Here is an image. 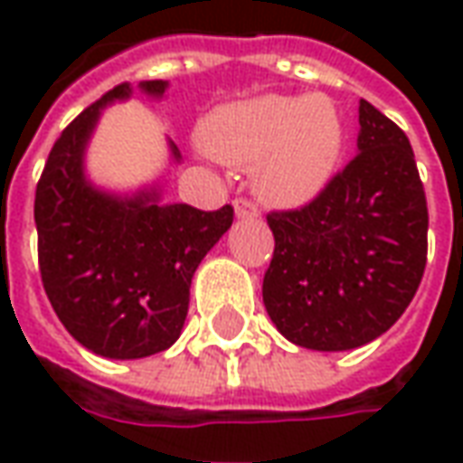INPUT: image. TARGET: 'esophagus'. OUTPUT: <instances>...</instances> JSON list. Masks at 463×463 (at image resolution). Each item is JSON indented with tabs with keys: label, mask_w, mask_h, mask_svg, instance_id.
<instances>
[{
	"label": "esophagus",
	"mask_w": 463,
	"mask_h": 463,
	"mask_svg": "<svg viewBox=\"0 0 463 463\" xmlns=\"http://www.w3.org/2000/svg\"><path fill=\"white\" fill-rule=\"evenodd\" d=\"M232 208H235V218L238 221H255L260 211H258V205L248 198H238V201L232 203Z\"/></svg>",
	"instance_id": "1"
}]
</instances>
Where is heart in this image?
I'll return each mask as SVG.
<instances>
[{
	"instance_id": "heart-1",
	"label": "heart",
	"mask_w": 463,
	"mask_h": 463,
	"mask_svg": "<svg viewBox=\"0 0 463 463\" xmlns=\"http://www.w3.org/2000/svg\"><path fill=\"white\" fill-rule=\"evenodd\" d=\"M205 146L221 161L252 166L262 201L302 208L337 173L345 123L327 96H258L218 109L205 126Z\"/></svg>"
}]
</instances>
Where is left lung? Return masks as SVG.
<instances>
[{
    "label": "left lung",
    "mask_w": 463,
    "mask_h": 463,
    "mask_svg": "<svg viewBox=\"0 0 463 463\" xmlns=\"http://www.w3.org/2000/svg\"><path fill=\"white\" fill-rule=\"evenodd\" d=\"M265 310L292 345L345 352L377 340L417 295L429 213L407 133L359 99L357 156L298 211L268 215Z\"/></svg>",
    "instance_id": "left-lung-1"
}]
</instances>
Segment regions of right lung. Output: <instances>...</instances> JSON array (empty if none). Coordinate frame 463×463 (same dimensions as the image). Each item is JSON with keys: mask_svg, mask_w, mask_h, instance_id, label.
I'll return each mask as SVG.
<instances>
[{"mask_svg": "<svg viewBox=\"0 0 463 463\" xmlns=\"http://www.w3.org/2000/svg\"><path fill=\"white\" fill-rule=\"evenodd\" d=\"M138 89L163 99L168 81ZM131 91L118 84L66 126L34 198L46 298L79 345L109 359L151 357L181 337L193 275L232 225L231 205L205 213L161 203L158 183L111 193L89 181L84 158L96 123ZM168 148L181 161L178 146L168 141Z\"/></svg>", "mask_w": 463, "mask_h": 463, "instance_id": "add662e5", "label": "right lung"}]
</instances>
